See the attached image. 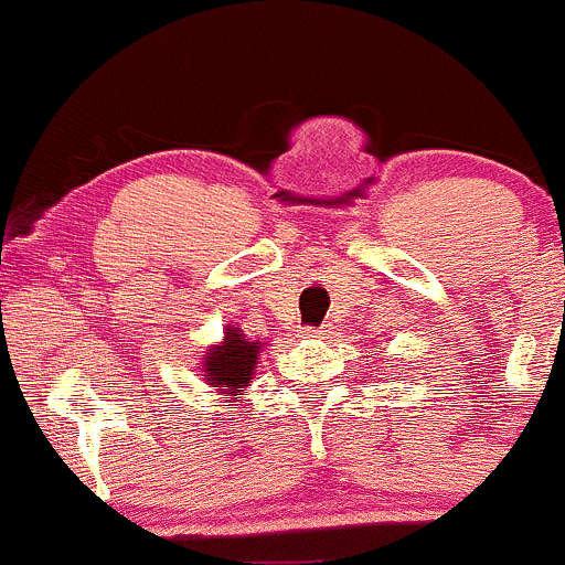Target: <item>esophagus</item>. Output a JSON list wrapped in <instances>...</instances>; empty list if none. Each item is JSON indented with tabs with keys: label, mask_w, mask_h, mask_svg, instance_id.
<instances>
[{
	"label": "esophagus",
	"mask_w": 565,
	"mask_h": 565,
	"mask_svg": "<svg viewBox=\"0 0 565 565\" xmlns=\"http://www.w3.org/2000/svg\"><path fill=\"white\" fill-rule=\"evenodd\" d=\"M302 334L305 337H313V340H316V337H323V334H327V329H316V327H308V329H302Z\"/></svg>",
	"instance_id": "esophagus-1"
}]
</instances>
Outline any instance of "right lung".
Returning a JSON list of instances; mask_svg holds the SVG:
<instances>
[{
    "instance_id": "1",
    "label": "right lung",
    "mask_w": 565,
    "mask_h": 565,
    "mask_svg": "<svg viewBox=\"0 0 565 565\" xmlns=\"http://www.w3.org/2000/svg\"><path fill=\"white\" fill-rule=\"evenodd\" d=\"M265 348V342H252L242 334V329L228 327L220 345H212L206 353L201 377L217 387L225 395H244V387L255 377L257 355Z\"/></svg>"
}]
</instances>
